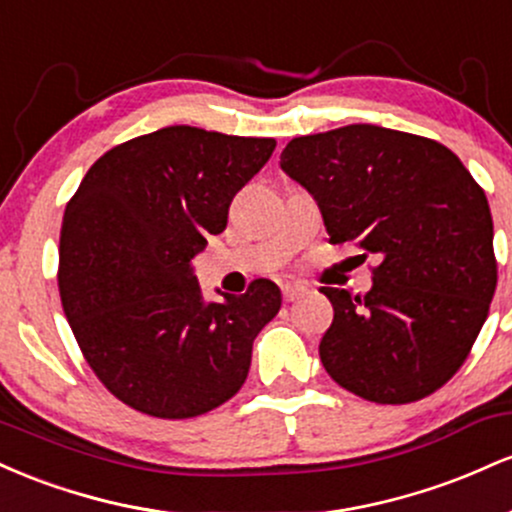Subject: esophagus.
<instances>
[{
    "label": "esophagus",
    "instance_id": "34e87169",
    "mask_svg": "<svg viewBox=\"0 0 512 512\" xmlns=\"http://www.w3.org/2000/svg\"><path fill=\"white\" fill-rule=\"evenodd\" d=\"M305 293V286H298V284H286L281 286V296H284L286 303L296 301V298H301Z\"/></svg>",
    "mask_w": 512,
    "mask_h": 512
}]
</instances>
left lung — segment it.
<instances>
[{"mask_svg":"<svg viewBox=\"0 0 512 512\" xmlns=\"http://www.w3.org/2000/svg\"><path fill=\"white\" fill-rule=\"evenodd\" d=\"M281 168L315 197L332 243L378 255L366 296L322 286L320 361L375 404L440 390L477 342L498 281L484 190L448 146L378 125L296 137Z\"/></svg>","mask_w":512,"mask_h":512,"instance_id":"obj_1","label":"left lung"}]
</instances>
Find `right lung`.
<instances>
[{"mask_svg": "<svg viewBox=\"0 0 512 512\" xmlns=\"http://www.w3.org/2000/svg\"><path fill=\"white\" fill-rule=\"evenodd\" d=\"M274 146L163 127L105 151L67 202L64 315L96 378L127 407L192 419L243 387L252 342L281 308L279 286L255 279L204 303L190 260L226 228L233 197Z\"/></svg>", "mask_w": 512, "mask_h": 512, "instance_id": "1", "label": "right lung"}]
</instances>
